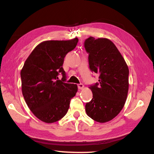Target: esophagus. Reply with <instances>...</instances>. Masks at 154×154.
I'll return each mask as SVG.
<instances>
[{
	"mask_svg": "<svg viewBox=\"0 0 154 154\" xmlns=\"http://www.w3.org/2000/svg\"><path fill=\"white\" fill-rule=\"evenodd\" d=\"M83 88H84V85H83V84H82V83L78 84V88H79V90H82Z\"/></svg>",
	"mask_w": 154,
	"mask_h": 154,
	"instance_id": "1",
	"label": "esophagus"
}]
</instances>
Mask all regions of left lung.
I'll return each mask as SVG.
<instances>
[{
  "mask_svg": "<svg viewBox=\"0 0 154 154\" xmlns=\"http://www.w3.org/2000/svg\"><path fill=\"white\" fill-rule=\"evenodd\" d=\"M90 69L99 74L91 85L93 98L85 105L90 118L100 123L111 121L123 109L128 92L129 69L120 52L111 40L90 36L85 41Z\"/></svg>",
  "mask_w": 154,
  "mask_h": 154,
  "instance_id": "1",
  "label": "left lung"
}]
</instances>
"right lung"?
I'll return each instance as SVG.
<instances>
[{
	"label": "right lung",
	"mask_w": 154,
	"mask_h": 154,
	"mask_svg": "<svg viewBox=\"0 0 154 154\" xmlns=\"http://www.w3.org/2000/svg\"><path fill=\"white\" fill-rule=\"evenodd\" d=\"M76 37L67 41H45L36 47L21 70L22 91L28 108L43 122L51 124L66 114L77 85L64 83L62 65L68 52L78 43ZM63 75L62 80L58 75Z\"/></svg>",
	"instance_id": "obj_1"
}]
</instances>
